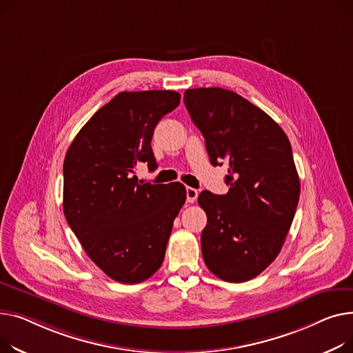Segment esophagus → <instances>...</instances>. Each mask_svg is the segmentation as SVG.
Returning a JSON list of instances; mask_svg holds the SVG:
<instances>
[{
    "mask_svg": "<svg viewBox=\"0 0 353 353\" xmlns=\"http://www.w3.org/2000/svg\"><path fill=\"white\" fill-rule=\"evenodd\" d=\"M198 195H199L198 190H195V188H191V186H188V188H186V202L194 203V202L196 201Z\"/></svg>",
    "mask_w": 353,
    "mask_h": 353,
    "instance_id": "34e87169",
    "label": "esophagus"
}]
</instances>
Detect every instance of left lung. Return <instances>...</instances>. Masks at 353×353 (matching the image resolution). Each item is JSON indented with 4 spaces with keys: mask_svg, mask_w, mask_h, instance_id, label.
I'll list each match as a JSON object with an SVG mask.
<instances>
[{
    "mask_svg": "<svg viewBox=\"0 0 353 353\" xmlns=\"http://www.w3.org/2000/svg\"><path fill=\"white\" fill-rule=\"evenodd\" d=\"M183 102L211 163L228 162L230 191L198 196L208 218L203 261L222 281H250L275 261L296 212L301 183L291 142L271 117L234 91L186 90Z\"/></svg>",
    "mask_w": 353,
    "mask_h": 353,
    "instance_id": "left-lung-1",
    "label": "left lung"
}]
</instances>
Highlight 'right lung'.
<instances>
[{
	"instance_id": "right-lung-1",
	"label": "right lung",
	"mask_w": 353,
	"mask_h": 353,
	"mask_svg": "<svg viewBox=\"0 0 353 353\" xmlns=\"http://www.w3.org/2000/svg\"><path fill=\"white\" fill-rule=\"evenodd\" d=\"M181 101L175 91H123L98 110L71 142L64 161V215L81 246L111 279L139 283L162 263L185 186L143 183L154 171L159 119Z\"/></svg>"
}]
</instances>
